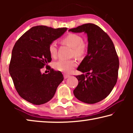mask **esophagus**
I'll return each instance as SVG.
<instances>
[{
	"label": "esophagus",
	"mask_w": 133,
	"mask_h": 133,
	"mask_svg": "<svg viewBox=\"0 0 133 133\" xmlns=\"http://www.w3.org/2000/svg\"><path fill=\"white\" fill-rule=\"evenodd\" d=\"M70 77L69 75H64V78L66 79V78H67L68 77Z\"/></svg>",
	"instance_id": "esophagus-1"
}]
</instances>
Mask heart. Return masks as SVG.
Returning a JSON list of instances; mask_svg holds the SVG:
<instances>
[{
  "mask_svg": "<svg viewBox=\"0 0 133 133\" xmlns=\"http://www.w3.org/2000/svg\"><path fill=\"white\" fill-rule=\"evenodd\" d=\"M63 43L73 48L72 55L80 58L85 55L87 50V45L83 41L80 35L70 33L62 40ZM49 51L51 57H56L57 54V46L56 42H51L49 46ZM77 66V63L74 60L60 59L55 63V67L58 71L69 73Z\"/></svg>",
  "mask_w": 133,
  "mask_h": 133,
  "instance_id": "b5f03b06",
  "label": "heart"
}]
</instances>
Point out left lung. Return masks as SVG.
Segmentation results:
<instances>
[{"mask_svg": "<svg viewBox=\"0 0 133 133\" xmlns=\"http://www.w3.org/2000/svg\"><path fill=\"white\" fill-rule=\"evenodd\" d=\"M73 33L84 32L87 36V55L77 70L83 73L76 76L78 81L74 90L78 100L94 104L109 95L118 78L119 60L111 39L100 27L86 23L69 29Z\"/></svg>", "mask_w": 133, "mask_h": 133, "instance_id": "1", "label": "left lung"}]
</instances>
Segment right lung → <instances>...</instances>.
Segmentation results:
<instances>
[{
  "instance_id": "1",
  "label": "right lung",
  "mask_w": 133,
  "mask_h": 133,
  "mask_svg": "<svg viewBox=\"0 0 133 133\" xmlns=\"http://www.w3.org/2000/svg\"><path fill=\"white\" fill-rule=\"evenodd\" d=\"M67 30L66 28L34 26L16 42L9 70L17 92L27 102L35 105L48 102L63 80L61 72L50 66L48 74L42 73L41 70L51 60L49 45Z\"/></svg>"
}]
</instances>
